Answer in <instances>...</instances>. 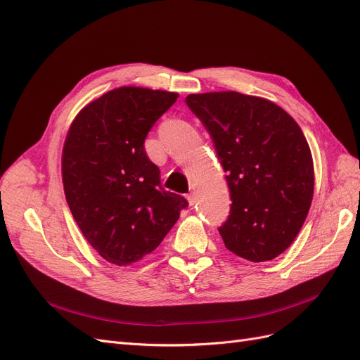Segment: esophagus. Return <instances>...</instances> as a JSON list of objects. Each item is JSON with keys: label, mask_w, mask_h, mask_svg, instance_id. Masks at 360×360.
<instances>
[{"label": "esophagus", "mask_w": 360, "mask_h": 360, "mask_svg": "<svg viewBox=\"0 0 360 360\" xmlns=\"http://www.w3.org/2000/svg\"><path fill=\"white\" fill-rule=\"evenodd\" d=\"M188 201H189V205H195L197 204V193L195 192H191V193H188Z\"/></svg>", "instance_id": "obj_1"}]
</instances>
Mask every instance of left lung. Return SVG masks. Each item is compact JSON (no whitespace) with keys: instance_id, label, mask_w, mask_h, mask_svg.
I'll use <instances>...</instances> for the list:
<instances>
[{"instance_id":"8db88e82","label":"left lung","mask_w":360,"mask_h":360,"mask_svg":"<svg viewBox=\"0 0 360 360\" xmlns=\"http://www.w3.org/2000/svg\"><path fill=\"white\" fill-rule=\"evenodd\" d=\"M226 172L231 207L217 228L228 250L261 263L292 243L314 193V163L302 129L274 102L236 91L189 94Z\"/></svg>"}]
</instances>
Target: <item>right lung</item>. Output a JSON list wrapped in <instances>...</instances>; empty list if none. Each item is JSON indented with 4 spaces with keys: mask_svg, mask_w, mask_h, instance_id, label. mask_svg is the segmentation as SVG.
Wrapping results in <instances>:
<instances>
[{
    "mask_svg": "<svg viewBox=\"0 0 360 360\" xmlns=\"http://www.w3.org/2000/svg\"><path fill=\"white\" fill-rule=\"evenodd\" d=\"M177 97L120 86L86 105L69 129L64 193L86 240L112 264H132L155 250L188 207L181 195L162 188L160 171L144 148Z\"/></svg>",
    "mask_w": 360,
    "mask_h": 360,
    "instance_id": "right-lung-1",
    "label": "right lung"
}]
</instances>
